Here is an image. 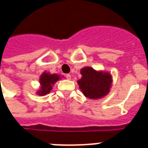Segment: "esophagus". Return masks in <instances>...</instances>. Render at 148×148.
Instances as JSON below:
<instances>
[{
  "instance_id": "1",
  "label": "esophagus",
  "mask_w": 148,
  "mask_h": 148,
  "mask_svg": "<svg viewBox=\"0 0 148 148\" xmlns=\"http://www.w3.org/2000/svg\"><path fill=\"white\" fill-rule=\"evenodd\" d=\"M66 79L67 80H71V74H66Z\"/></svg>"
}]
</instances>
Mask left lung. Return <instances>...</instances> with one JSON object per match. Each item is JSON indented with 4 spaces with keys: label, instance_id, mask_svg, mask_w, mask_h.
Wrapping results in <instances>:
<instances>
[{
    "label": "left lung",
    "instance_id": "obj_1",
    "mask_svg": "<svg viewBox=\"0 0 148 148\" xmlns=\"http://www.w3.org/2000/svg\"><path fill=\"white\" fill-rule=\"evenodd\" d=\"M82 77L77 81L82 93L89 99H99L108 95L112 83V77L109 73L96 71L86 66L81 70Z\"/></svg>",
    "mask_w": 148,
    "mask_h": 148
}]
</instances>
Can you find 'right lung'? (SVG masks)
I'll list each match as a JSON object with an SVG mask.
<instances>
[{
    "label": "right lung",
    "instance_id": "add662e5",
    "mask_svg": "<svg viewBox=\"0 0 148 148\" xmlns=\"http://www.w3.org/2000/svg\"><path fill=\"white\" fill-rule=\"evenodd\" d=\"M60 75L57 74H51L47 72H44L40 77V90L37 92V94L39 96H45L47 93H49L52 90V85L57 81L60 79Z\"/></svg>",
    "mask_w": 148,
    "mask_h": 148
}]
</instances>
